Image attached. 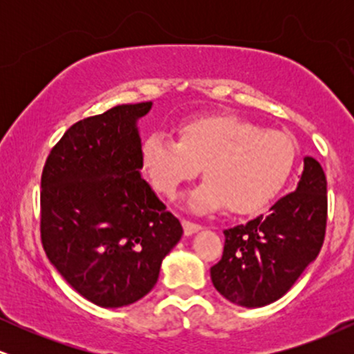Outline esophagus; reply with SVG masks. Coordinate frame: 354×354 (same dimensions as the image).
I'll return each instance as SVG.
<instances>
[{
  "label": "esophagus",
  "mask_w": 354,
  "mask_h": 354,
  "mask_svg": "<svg viewBox=\"0 0 354 354\" xmlns=\"http://www.w3.org/2000/svg\"><path fill=\"white\" fill-rule=\"evenodd\" d=\"M183 228H185L186 234H193L201 230V225H198V223L194 221H189V219H183Z\"/></svg>",
  "instance_id": "esophagus-1"
}]
</instances>
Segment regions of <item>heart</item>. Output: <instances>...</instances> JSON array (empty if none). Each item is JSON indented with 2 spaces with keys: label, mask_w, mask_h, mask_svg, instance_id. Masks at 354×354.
Here are the masks:
<instances>
[{
  "label": "heart",
  "mask_w": 354,
  "mask_h": 354,
  "mask_svg": "<svg viewBox=\"0 0 354 354\" xmlns=\"http://www.w3.org/2000/svg\"><path fill=\"white\" fill-rule=\"evenodd\" d=\"M180 141L151 133L141 145V166L158 193L171 198L183 183L205 171L191 191L194 211L226 205L233 213L263 209L290 180L296 145L290 136L233 115H209L185 121Z\"/></svg>",
  "instance_id": "1"
}]
</instances>
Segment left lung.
Wrapping results in <instances>:
<instances>
[{"instance_id": "8db88e82", "label": "left lung", "mask_w": 354, "mask_h": 354, "mask_svg": "<svg viewBox=\"0 0 354 354\" xmlns=\"http://www.w3.org/2000/svg\"><path fill=\"white\" fill-rule=\"evenodd\" d=\"M326 176L315 158H304L298 188L246 225L225 230L221 259L211 266L214 288L239 306L279 299L319 254L326 233Z\"/></svg>"}]
</instances>
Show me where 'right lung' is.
Returning a JSON list of instances; mask_svg holds the SVG:
<instances>
[{
	"mask_svg": "<svg viewBox=\"0 0 354 354\" xmlns=\"http://www.w3.org/2000/svg\"><path fill=\"white\" fill-rule=\"evenodd\" d=\"M151 101L84 118L48 154L41 174V243L83 298L103 308L153 290L161 261L180 241V219L141 178L136 121Z\"/></svg>",
	"mask_w": 354,
	"mask_h": 354,
	"instance_id": "1",
	"label": "right lung"
}]
</instances>
